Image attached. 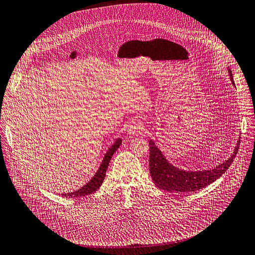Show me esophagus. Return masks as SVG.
<instances>
[{"label":"esophagus","mask_w":255,"mask_h":255,"mask_svg":"<svg viewBox=\"0 0 255 255\" xmlns=\"http://www.w3.org/2000/svg\"><path fill=\"white\" fill-rule=\"evenodd\" d=\"M144 126L141 125L140 123L138 122H133L130 124V126L128 127V133L130 135H135V134H141L144 131Z\"/></svg>","instance_id":"esophagus-1"}]
</instances>
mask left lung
I'll return each instance as SVG.
<instances>
[{
  "label": "left lung",
  "instance_id": "obj_1",
  "mask_svg": "<svg viewBox=\"0 0 255 255\" xmlns=\"http://www.w3.org/2000/svg\"><path fill=\"white\" fill-rule=\"evenodd\" d=\"M230 80L235 86L232 71L228 68ZM240 138V137H239ZM240 139L235 146L234 152L223 164L214 169L203 171H186L173 166L166 156L149 140V173L155 186L168 192H192L206 187L207 185L219 179L233 163L238 152Z\"/></svg>",
  "mask_w": 255,
  "mask_h": 255
}]
</instances>
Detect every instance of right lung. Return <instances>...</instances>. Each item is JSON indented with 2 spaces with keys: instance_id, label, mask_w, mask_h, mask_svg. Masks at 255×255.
<instances>
[{
  "instance_id": "add662e5",
  "label": "right lung",
  "mask_w": 255,
  "mask_h": 255,
  "mask_svg": "<svg viewBox=\"0 0 255 255\" xmlns=\"http://www.w3.org/2000/svg\"><path fill=\"white\" fill-rule=\"evenodd\" d=\"M121 143H122L121 138L116 139V141L112 144V146L106 152V154H105V156L102 160V164H101L99 170L97 171V173L85 185H83V186L80 189L75 190L74 192H70V193H62V196L69 197V198H75V197H81V196L89 195L91 193H95L96 191H98V189H100L101 185L104 182L106 172H107L108 166L110 164V160H111L113 154L116 152V150L119 148Z\"/></svg>"
}]
</instances>
